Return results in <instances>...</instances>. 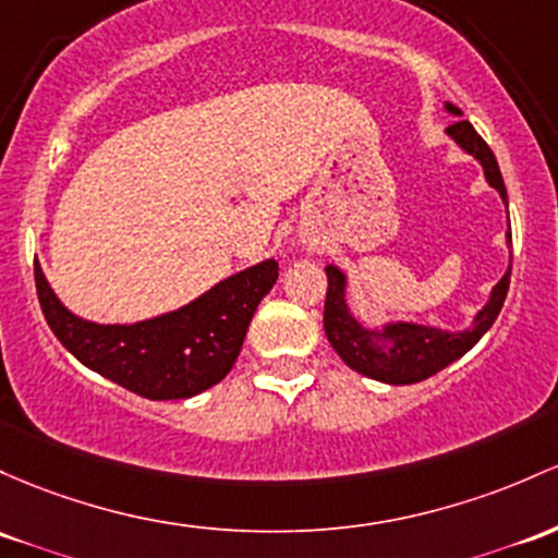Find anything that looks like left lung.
<instances>
[{
  "label": "left lung",
  "instance_id": "left-lung-1",
  "mask_svg": "<svg viewBox=\"0 0 558 558\" xmlns=\"http://www.w3.org/2000/svg\"><path fill=\"white\" fill-rule=\"evenodd\" d=\"M445 110L456 119H461V108L452 102H445ZM448 137L469 156H474L482 163L487 185L498 190L500 201L506 204L508 211V195L504 185V174H500L498 161H495L493 150L487 148L485 140L476 134L469 121H456L450 124ZM506 243H511V230L506 232ZM328 275V293H326V315H323V326H326V336L330 347L336 349L341 360L352 371L363 373V376L373 378V381L391 384H418L424 378L434 376L450 363L461 360L482 336L487 333L489 326L498 317L500 307L506 302L508 283H511V267L506 269L504 278L493 286L489 291L487 304L474 315L469 328L450 330L439 326H424V323L413 320H389L381 326L368 328L352 315L347 302L349 278L341 267L326 265Z\"/></svg>",
  "mask_w": 558,
  "mask_h": 558
}]
</instances>
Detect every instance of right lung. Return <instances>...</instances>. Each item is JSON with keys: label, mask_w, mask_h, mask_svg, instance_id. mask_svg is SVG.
<instances>
[{"label": "right lung", "mask_w": 558, "mask_h": 558, "mask_svg": "<svg viewBox=\"0 0 558 558\" xmlns=\"http://www.w3.org/2000/svg\"><path fill=\"white\" fill-rule=\"evenodd\" d=\"M34 275L52 333L78 363L148 400H187L235 365L251 317L278 280V262L241 269L193 302L137 323L84 320L60 302L39 262Z\"/></svg>", "instance_id": "right-lung-1"}]
</instances>
